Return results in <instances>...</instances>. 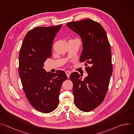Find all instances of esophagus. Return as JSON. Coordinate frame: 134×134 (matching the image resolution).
<instances>
[{"label":"esophagus","instance_id":"1","mask_svg":"<svg viewBox=\"0 0 134 134\" xmlns=\"http://www.w3.org/2000/svg\"><path fill=\"white\" fill-rule=\"evenodd\" d=\"M70 74H71V72H70V71H68V70H67V71H66V74L67 76L68 77V78L69 77V76H70Z\"/></svg>","mask_w":134,"mask_h":134}]
</instances>
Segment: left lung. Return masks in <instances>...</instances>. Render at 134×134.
<instances>
[{"label": "left lung", "mask_w": 134, "mask_h": 134, "mask_svg": "<svg viewBox=\"0 0 134 134\" xmlns=\"http://www.w3.org/2000/svg\"><path fill=\"white\" fill-rule=\"evenodd\" d=\"M67 26L81 36L83 49L80 57L88 74L84 80L77 72L70 75L74 102L78 109L90 112L103 101L112 72L111 50L106 32L98 22L90 19L69 22Z\"/></svg>", "instance_id": "1"}]
</instances>
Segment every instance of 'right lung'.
<instances>
[{
	"mask_svg": "<svg viewBox=\"0 0 134 134\" xmlns=\"http://www.w3.org/2000/svg\"><path fill=\"white\" fill-rule=\"evenodd\" d=\"M62 25L36 27L26 34L19 54V75L30 104L42 113L54 111L59 104L63 83L68 77L64 71L47 72L44 63L51 56L52 45Z\"/></svg>",
	"mask_w": 134,
	"mask_h": 134,
	"instance_id": "add662e5",
	"label": "right lung"
}]
</instances>
